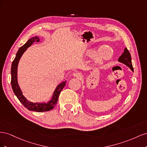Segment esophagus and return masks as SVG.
Here are the masks:
<instances>
[{"label": "esophagus", "instance_id": "34e87169", "mask_svg": "<svg viewBox=\"0 0 147 147\" xmlns=\"http://www.w3.org/2000/svg\"><path fill=\"white\" fill-rule=\"evenodd\" d=\"M82 75L81 73L76 72H75V73L73 74L72 76L74 77H77V78H80L82 77Z\"/></svg>", "mask_w": 147, "mask_h": 147}]
</instances>
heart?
Masks as SVG:
<instances>
[{
    "label": "heart",
    "mask_w": 147,
    "mask_h": 147,
    "mask_svg": "<svg viewBox=\"0 0 147 147\" xmlns=\"http://www.w3.org/2000/svg\"><path fill=\"white\" fill-rule=\"evenodd\" d=\"M89 56H94V60L97 64H102L110 59L113 55L111 48L107 45H102L96 51L94 50H89L87 53Z\"/></svg>",
    "instance_id": "heart-1"
}]
</instances>
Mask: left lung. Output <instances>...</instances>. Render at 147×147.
<instances>
[{"label": "left lung", "instance_id": "left-lung-1", "mask_svg": "<svg viewBox=\"0 0 147 147\" xmlns=\"http://www.w3.org/2000/svg\"><path fill=\"white\" fill-rule=\"evenodd\" d=\"M118 61L119 63H123L124 65L127 66L132 71H134V69H133L132 64L131 54L126 48H124L123 54L121 55V56H119V57L118 58Z\"/></svg>", "mask_w": 147, "mask_h": 147}]
</instances>
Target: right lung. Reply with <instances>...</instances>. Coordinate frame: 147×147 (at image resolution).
Wrapping results in <instances>:
<instances>
[{
	"mask_svg": "<svg viewBox=\"0 0 147 147\" xmlns=\"http://www.w3.org/2000/svg\"><path fill=\"white\" fill-rule=\"evenodd\" d=\"M35 42H40V38L38 36L33 37L29 38L28 41L23 46L19 48L16 55L15 58L13 60L11 64V84L13 91L17 97V98L18 99L21 103L23 104L26 109H28L30 111L43 112L52 110L55 107V106L57 104V100H58L60 92L65 85L66 80L62 82L56 86L54 92H53V96L47 102H35V103H34V102L26 99V97L23 94V92H22V91L19 86L18 82V66L21 57L24 54V53Z\"/></svg>",
	"mask_w": 147,
	"mask_h": 147,
	"instance_id": "obj_1",
	"label": "right lung"
}]
</instances>
